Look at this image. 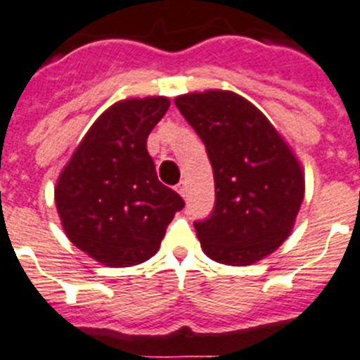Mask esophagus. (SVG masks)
<instances>
[{"mask_svg": "<svg viewBox=\"0 0 360 360\" xmlns=\"http://www.w3.org/2000/svg\"><path fill=\"white\" fill-rule=\"evenodd\" d=\"M176 190H177V193H179L181 198H186V183H184V181H181V183L177 184Z\"/></svg>", "mask_w": 360, "mask_h": 360, "instance_id": "esophagus-1", "label": "esophagus"}]
</instances>
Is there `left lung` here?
I'll list each match as a JSON object with an SVG mask.
<instances>
[{"label": "left lung", "mask_w": 360, "mask_h": 360, "mask_svg": "<svg viewBox=\"0 0 360 360\" xmlns=\"http://www.w3.org/2000/svg\"><path fill=\"white\" fill-rule=\"evenodd\" d=\"M176 106L214 168V210L193 223L202 252L223 264H254L292 232L304 199L301 165L264 114L237 94H184Z\"/></svg>", "instance_id": "left-lung-1"}]
</instances>
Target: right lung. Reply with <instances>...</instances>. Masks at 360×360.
I'll return each mask as SVG.
<instances>
[{
  "label": "right lung",
  "mask_w": 360,
  "mask_h": 360,
  "mask_svg": "<svg viewBox=\"0 0 360 360\" xmlns=\"http://www.w3.org/2000/svg\"><path fill=\"white\" fill-rule=\"evenodd\" d=\"M168 98L124 99L99 115L56 184V206L68 239L106 266H134L161 246L183 210L179 193L158 179L146 150Z\"/></svg>",
  "instance_id": "add662e5"
}]
</instances>
